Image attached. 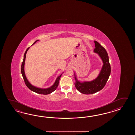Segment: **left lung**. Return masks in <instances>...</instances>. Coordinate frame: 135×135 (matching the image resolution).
<instances>
[{
    "instance_id": "left-lung-1",
    "label": "left lung",
    "mask_w": 135,
    "mask_h": 135,
    "mask_svg": "<svg viewBox=\"0 0 135 135\" xmlns=\"http://www.w3.org/2000/svg\"><path fill=\"white\" fill-rule=\"evenodd\" d=\"M94 52L97 53L103 62V65L98 77L91 81H84L80 83L78 81L76 75H74L75 86L76 89L83 94L89 95L99 91L105 86L110 74L111 68L109 60V56L105 49L97 41H95Z\"/></svg>"
}]
</instances>
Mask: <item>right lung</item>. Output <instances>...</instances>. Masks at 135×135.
I'll list each match as a JSON object with an SVG mask.
<instances>
[{
    "label": "right lung",
    "instance_id": "right-lung-1",
    "mask_svg": "<svg viewBox=\"0 0 135 135\" xmlns=\"http://www.w3.org/2000/svg\"><path fill=\"white\" fill-rule=\"evenodd\" d=\"M37 41H38V40H36L32 45H33L34 43H36ZM29 49V47L26 49V52L25 53L24 56H23V62H22V66H21V73H22V74L23 76V80L25 81V84L29 89L32 91L36 93L40 94H42V95L50 94L52 92H54L57 88L58 85V84H59V80L60 79L61 76L62 75V73L60 76H59L56 79V80L55 81V83L53 84V85H52L51 87H50L49 88H46V89H41V88H37V87H36L35 86H33L32 84L29 83L28 81L27 80L26 75H25V70H24V66H25V60H26V52H27V51Z\"/></svg>",
    "mask_w": 135,
    "mask_h": 135
}]
</instances>
